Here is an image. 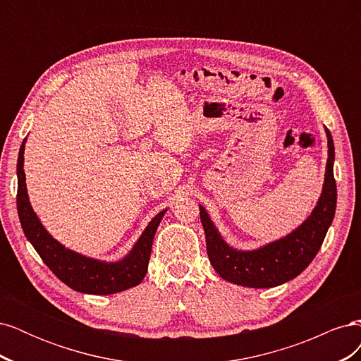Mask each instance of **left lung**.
Segmentation results:
<instances>
[{
  "instance_id": "8db88e82",
  "label": "left lung",
  "mask_w": 361,
  "mask_h": 361,
  "mask_svg": "<svg viewBox=\"0 0 361 361\" xmlns=\"http://www.w3.org/2000/svg\"><path fill=\"white\" fill-rule=\"evenodd\" d=\"M325 134L329 141V159L325 166L322 192L310 215L286 236L253 250L235 248L224 241L204 206L199 204L207 257L221 279L245 288H276L298 277L318 255L333 223L337 202L333 171L334 143L326 128Z\"/></svg>"
}]
</instances>
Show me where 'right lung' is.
<instances>
[{"label":"right lung","mask_w":361,"mask_h":361,"mask_svg":"<svg viewBox=\"0 0 361 361\" xmlns=\"http://www.w3.org/2000/svg\"><path fill=\"white\" fill-rule=\"evenodd\" d=\"M25 143L27 138L20 145L16 167L18 215L27 239L35 247L47 267L64 285L81 293L111 295L140 285L147 272L152 244H154L157 228L167 209L161 211L152 218L133 248L122 259L106 262L76 253V251L59 243L47 231L45 226L39 220L37 214L32 209L24 171Z\"/></svg>","instance_id":"add662e5"}]
</instances>
